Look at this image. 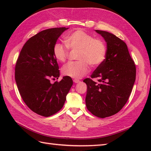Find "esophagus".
Returning a JSON list of instances; mask_svg holds the SVG:
<instances>
[{
    "label": "esophagus",
    "mask_w": 151,
    "mask_h": 151,
    "mask_svg": "<svg viewBox=\"0 0 151 151\" xmlns=\"http://www.w3.org/2000/svg\"><path fill=\"white\" fill-rule=\"evenodd\" d=\"M73 82H75V83H79L80 81H79V80H78V79H74L73 80Z\"/></svg>",
    "instance_id": "obj_1"
}]
</instances>
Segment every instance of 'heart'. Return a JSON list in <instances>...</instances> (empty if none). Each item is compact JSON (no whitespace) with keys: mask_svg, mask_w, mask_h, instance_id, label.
I'll list each match as a JSON object with an SVG mask.
<instances>
[{"mask_svg":"<svg viewBox=\"0 0 151 151\" xmlns=\"http://www.w3.org/2000/svg\"><path fill=\"white\" fill-rule=\"evenodd\" d=\"M65 41L70 49H78V61L65 64L62 69L63 75L81 78L89 72V63L93 67H97L104 62L106 47L101 40L96 39L82 30H76L65 37ZM53 54L58 61L64 62L68 57L69 49L65 45L56 43L53 47Z\"/></svg>","mask_w":151,"mask_h":151,"instance_id":"heart-1","label":"heart"}]
</instances>
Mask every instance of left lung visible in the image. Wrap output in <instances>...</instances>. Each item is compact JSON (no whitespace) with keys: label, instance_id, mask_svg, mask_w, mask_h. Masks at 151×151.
<instances>
[{"label":"left lung","instance_id":"obj_1","mask_svg":"<svg viewBox=\"0 0 151 151\" xmlns=\"http://www.w3.org/2000/svg\"><path fill=\"white\" fill-rule=\"evenodd\" d=\"M107 44L104 62L84 80L87 85L86 104L91 113L100 118L119 111L129 99L136 81V69L127 44L108 32L95 30ZM98 78L97 83L92 78Z\"/></svg>","mask_w":151,"mask_h":151}]
</instances>
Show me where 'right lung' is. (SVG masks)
I'll return each mask as SVG.
<instances>
[{"instance_id":"1","label":"right lung","mask_w":151,"mask_h":151,"mask_svg":"<svg viewBox=\"0 0 151 151\" xmlns=\"http://www.w3.org/2000/svg\"><path fill=\"white\" fill-rule=\"evenodd\" d=\"M68 28H53L40 32L28 40L19 54L15 79L22 100L41 116L49 117L63 106L73 85L72 78L63 76L60 82L58 64L53 54L57 40Z\"/></svg>"}]
</instances>
